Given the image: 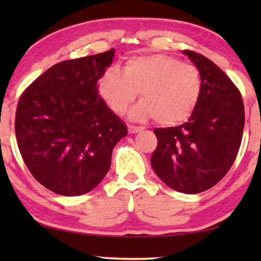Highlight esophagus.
Returning <instances> with one entry per match:
<instances>
[{
  "mask_svg": "<svg viewBox=\"0 0 261 261\" xmlns=\"http://www.w3.org/2000/svg\"><path fill=\"white\" fill-rule=\"evenodd\" d=\"M145 128L144 127H140V126H128V132H129L130 134H137V133H140V132L144 130Z\"/></svg>",
  "mask_w": 261,
  "mask_h": 261,
  "instance_id": "esophagus-1",
  "label": "esophagus"
}]
</instances>
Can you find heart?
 <instances>
[{
  "instance_id": "1",
  "label": "heart",
  "mask_w": 261,
  "mask_h": 261,
  "mask_svg": "<svg viewBox=\"0 0 261 261\" xmlns=\"http://www.w3.org/2000/svg\"><path fill=\"white\" fill-rule=\"evenodd\" d=\"M98 94L116 114L126 112L140 91L141 101L129 110L132 120L154 117L163 126H174L192 115L201 97L202 80L192 64L166 55L129 58L123 72L112 67L98 81Z\"/></svg>"
}]
</instances>
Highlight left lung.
I'll return each instance as SVG.
<instances>
[{
    "label": "left lung",
    "instance_id": "1",
    "mask_svg": "<svg viewBox=\"0 0 261 261\" xmlns=\"http://www.w3.org/2000/svg\"><path fill=\"white\" fill-rule=\"evenodd\" d=\"M202 80L201 97L188 122L155 128L151 165L173 190L198 194L219 183L233 165L245 126L241 94L212 60L184 49Z\"/></svg>",
    "mask_w": 261,
    "mask_h": 261
}]
</instances>
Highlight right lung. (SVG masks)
Masks as SVG:
<instances>
[{
  "mask_svg": "<svg viewBox=\"0 0 261 261\" xmlns=\"http://www.w3.org/2000/svg\"><path fill=\"white\" fill-rule=\"evenodd\" d=\"M115 49L60 62L21 95L15 135L28 170L63 196L97 187L110 169L113 148L127 126L98 95V80Z\"/></svg>",
  "mask_w": 261,
  "mask_h": 261,
  "instance_id": "right-lung-1",
  "label": "right lung"
}]
</instances>
